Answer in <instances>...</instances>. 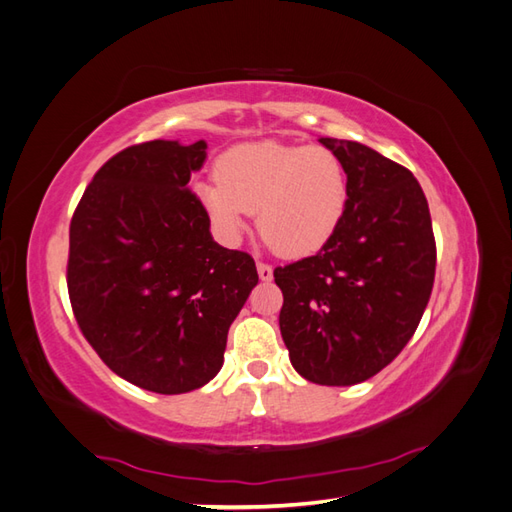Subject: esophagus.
Wrapping results in <instances>:
<instances>
[{
  "label": "esophagus",
  "mask_w": 512,
  "mask_h": 512,
  "mask_svg": "<svg viewBox=\"0 0 512 512\" xmlns=\"http://www.w3.org/2000/svg\"><path fill=\"white\" fill-rule=\"evenodd\" d=\"M256 269H258V276H260V280L269 282V280L273 278V269H271V265L263 263V260H258V263H256Z\"/></svg>",
  "instance_id": "1"
}]
</instances>
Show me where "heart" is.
Listing matches in <instances>:
<instances>
[{
  "label": "heart",
  "mask_w": 512,
  "mask_h": 512,
  "mask_svg": "<svg viewBox=\"0 0 512 512\" xmlns=\"http://www.w3.org/2000/svg\"><path fill=\"white\" fill-rule=\"evenodd\" d=\"M217 180L193 184L215 230L236 241L249 213L282 256H308L326 245L347 208V173L328 147L280 141L245 143L221 154Z\"/></svg>",
  "instance_id": "1"
}]
</instances>
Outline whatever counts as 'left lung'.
I'll return each instance as SVG.
<instances>
[{"instance_id":"8db88e82","label":"left lung","mask_w":512,"mask_h":512,"mask_svg":"<svg viewBox=\"0 0 512 512\" xmlns=\"http://www.w3.org/2000/svg\"><path fill=\"white\" fill-rule=\"evenodd\" d=\"M347 173V208L315 256L276 267L280 332L299 376L350 386L415 334L434 284L428 199L406 167L356 141L319 139Z\"/></svg>"}]
</instances>
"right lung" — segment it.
<instances>
[{
	"instance_id": "obj_1",
	"label": "right lung",
	"mask_w": 512,
	"mask_h": 512,
	"mask_svg": "<svg viewBox=\"0 0 512 512\" xmlns=\"http://www.w3.org/2000/svg\"><path fill=\"white\" fill-rule=\"evenodd\" d=\"M206 143L147 141L106 160L69 226L67 289L97 356L141 389L213 380L228 330L258 284L254 258L210 236L189 189Z\"/></svg>"
}]
</instances>
